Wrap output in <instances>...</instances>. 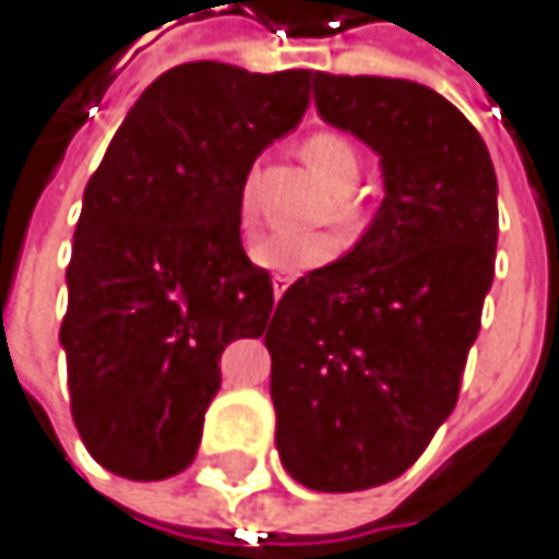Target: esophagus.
Returning <instances> with one entry per match:
<instances>
[{
    "mask_svg": "<svg viewBox=\"0 0 559 559\" xmlns=\"http://www.w3.org/2000/svg\"><path fill=\"white\" fill-rule=\"evenodd\" d=\"M287 284H290V278H284V275H275V281H272V287H275V300H278L281 294L287 290Z\"/></svg>",
    "mask_w": 559,
    "mask_h": 559,
    "instance_id": "esophagus-1",
    "label": "esophagus"
}]
</instances>
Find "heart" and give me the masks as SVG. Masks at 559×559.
Instances as JSON below:
<instances>
[{
    "label": "heart",
    "instance_id": "obj_1",
    "mask_svg": "<svg viewBox=\"0 0 559 559\" xmlns=\"http://www.w3.org/2000/svg\"><path fill=\"white\" fill-rule=\"evenodd\" d=\"M300 158H304L307 168L323 180V187L330 193H336V197L353 193V187L359 183L362 158H359L356 145L340 132H313L310 139H304ZM336 219L346 223V226L356 223V210H353L349 200L336 203ZM239 223H242V229H252V223H255L252 183H242V190H239ZM336 252H340V242L333 236H281V239L255 242L249 255L265 272L304 275V272L320 269L330 259H336Z\"/></svg>",
    "mask_w": 559,
    "mask_h": 559
}]
</instances>
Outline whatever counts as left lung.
<instances>
[{
    "label": "left lung",
    "instance_id": "obj_1",
    "mask_svg": "<svg viewBox=\"0 0 559 559\" xmlns=\"http://www.w3.org/2000/svg\"><path fill=\"white\" fill-rule=\"evenodd\" d=\"M313 103L379 155L385 200L343 259L275 304V447L300 486L362 492L397 479L456 407L496 278L499 180L473 122L424 83L313 73Z\"/></svg>",
    "mask_w": 559,
    "mask_h": 559
}]
</instances>
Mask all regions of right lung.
I'll list each match as a JSON object with an SVG mask.
<instances>
[{"instance_id":"obj_1","label":"right lung","mask_w":559,"mask_h":559,"mask_svg":"<svg viewBox=\"0 0 559 559\" xmlns=\"http://www.w3.org/2000/svg\"><path fill=\"white\" fill-rule=\"evenodd\" d=\"M310 76L180 63L139 96L83 190L60 346L80 440L122 479L193 463L223 349L269 326L272 278L242 249L239 190L304 119Z\"/></svg>"}]
</instances>
